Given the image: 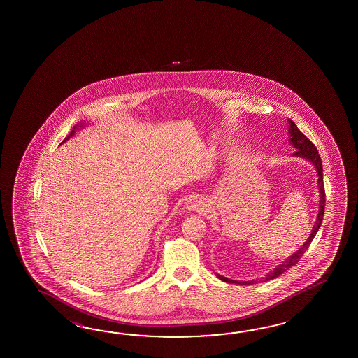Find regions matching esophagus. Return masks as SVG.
Listing matches in <instances>:
<instances>
[{
  "mask_svg": "<svg viewBox=\"0 0 358 358\" xmlns=\"http://www.w3.org/2000/svg\"><path fill=\"white\" fill-rule=\"evenodd\" d=\"M185 208L193 213H206L208 211V206L206 205L205 201L198 196L189 198L185 202Z\"/></svg>",
  "mask_w": 358,
  "mask_h": 358,
  "instance_id": "34e87169",
  "label": "esophagus"
}]
</instances>
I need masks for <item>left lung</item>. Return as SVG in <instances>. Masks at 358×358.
<instances>
[{
    "instance_id": "1",
    "label": "left lung",
    "mask_w": 358,
    "mask_h": 358,
    "mask_svg": "<svg viewBox=\"0 0 358 358\" xmlns=\"http://www.w3.org/2000/svg\"><path fill=\"white\" fill-rule=\"evenodd\" d=\"M288 124H289V127H288V129H289L288 130V133H289V143L297 150L296 152L293 153V156H297V157H301V159H304V160L311 162L312 165L315 166L317 176H319V179H317V187H319L320 193L319 213H317V217H316V221H315V225H313V228H312L311 234L307 238V241L304 242L303 245H302L301 248H298L297 251L294 252L293 255H290L289 257L285 259L284 262H282L280 265H278V266L275 267L273 271H270L268 274L265 275V278H262L261 282L273 280L275 278L280 276L284 271H287L288 268L294 266V265L297 264L299 259L303 256L306 250L308 248V245L311 244L313 238L316 236V233L319 231L321 222H322V217H324L325 190H324V178H322V162H321V159H320L319 151H317V148L313 145L311 141L306 137L301 130L298 129L297 125L292 122L290 119H288ZM215 274H216V276H217L220 280L229 282V284L250 285V284H253V282H255V280H251V282H236V280H231V279H228V278H225V276H221V275L217 274V273H215Z\"/></svg>"
}]
</instances>
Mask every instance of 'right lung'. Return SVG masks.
<instances>
[{
	"label": "right lung",
	"instance_id": "right-lung-1",
	"mask_svg": "<svg viewBox=\"0 0 358 358\" xmlns=\"http://www.w3.org/2000/svg\"><path fill=\"white\" fill-rule=\"evenodd\" d=\"M85 127H87V124H85V122H79V124H76V127H74V129H73V130H71V131H70V134H69L68 137L65 138V139H64V141H62V143H65V142H66V141H69V139H70V138L73 137V136H74V134H76V130L83 129V128H85Z\"/></svg>",
	"mask_w": 358,
	"mask_h": 358
}]
</instances>
